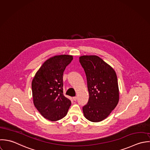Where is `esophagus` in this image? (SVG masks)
I'll return each instance as SVG.
<instances>
[{"instance_id": "34e87169", "label": "esophagus", "mask_w": 150, "mask_h": 150, "mask_svg": "<svg viewBox=\"0 0 150 150\" xmlns=\"http://www.w3.org/2000/svg\"><path fill=\"white\" fill-rule=\"evenodd\" d=\"M73 99L74 100H75V101H76V100H77V97H74L73 98Z\"/></svg>"}]
</instances>
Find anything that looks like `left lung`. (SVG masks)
Returning <instances> with one entry per match:
<instances>
[{"label":"left lung","instance_id":"8db88e82","mask_svg":"<svg viewBox=\"0 0 150 150\" xmlns=\"http://www.w3.org/2000/svg\"><path fill=\"white\" fill-rule=\"evenodd\" d=\"M79 61L86 73L89 99L83 107L85 117L93 122L106 119L119 100L117 76L113 69L96 55H84Z\"/></svg>","mask_w":150,"mask_h":150}]
</instances>
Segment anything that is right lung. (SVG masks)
I'll use <instances>...</instances> for the list:
<instances>
[{
    "mask_svg": "<svg viewBox=\"0 0 150 150\" xmlns=\"http://www.w3.org/2000/svg\"><path fill=\"white\" fill-rule=\"evenodd\" d=\"M73 56L61 54L47 60L32 81L33 102L45 119L59 120L67 113L71 101L63 95V75Z\"/></svg>",
    "mask_w": 150,
    "mask_h": 150,
    "instance_id": "add662e5",
    "label": "right lung"
}]
</instances>
